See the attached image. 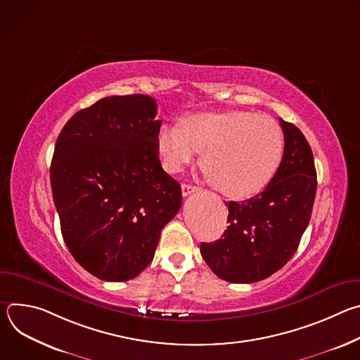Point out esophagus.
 <instances>
[{
    "mask_svg": "<svg viewBox=\"0 0 360 360\" xmlns=\"http://www.w3.org/2000/svg\"><path fill=\"white\" fill-rule=\"evenodd\" d=\"M181 188H182V195L184 196H188V195H191V193H193L199 189L198 186H193V185H189V184H182Z\"/></svg>",
    "mask_w": 360,
    "mask_h": 360,
    "instance_id": "esophagus-1",
    "label": "esophagus"
}]
</instances>
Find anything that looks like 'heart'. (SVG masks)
<instances>
[{"label":"heart","mask_w":360,"mask_h":360,"mask_svg":"<svg viewBox=\"0 0 360 360\" xmlns=\"http://www.w3.org/2000/svg\"><path fill=\"white\" fill-rule=\"evenodd\" d=\"M157 149L168 172H179L202 150L200 167L212 186L231 198H250L276 175L285 141L281 127L258 112L229 110L186 115L164 125Z\"/></svg>","instance_id":"obj_1"}]
</instances>
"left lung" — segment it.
Here are the masks:
<instances>
[{
    "mask_svg": "<svg viewBox=\"0 0 360 360\" xmlns=\"http://www.w3.org/2000/svg\"><path fill=\"white\" fill-rule=\"evenodd\" d=\"M279 122L285 149L276 175L253 198L225 202L226 231L212 243H200L203 261L231 283L259 282L283 268L311 221L318 185L314 153L299 128Z\"/></svg>",
    "mask_w": 360,
    "mask_h": 360,
    "instance_id": "1",
    "label": "left lung"
}]
</instances>
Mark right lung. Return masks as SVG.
<instances>
[{
  "mask_svg": "<svg viewBox=\"0 0 360 360\" xmlns=\"http://www.w3.org/2000/svg\"><path fill=\"white\" fill-rule=\"evenodd\" d=\"M155 117L148 95L107 96L72 115L57 139L49 176L61 233L98 279L138 276L181 208V185L160 162Z\"/></svg>",
  "mask_w": 360,
  "mask_h": 360,
  "instance_id": "1",
  "label": "right lung"
}]
</instances>
